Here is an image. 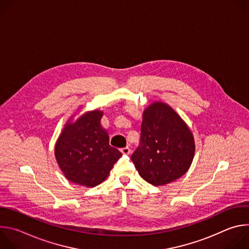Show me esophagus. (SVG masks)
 Instances as JSON below:
<instances>
[{"label":"esophagus","mask_w":249,"mask_h":249,"mask_svg":"<svg viewBox=\"0 0 249 249\" xmlns=\"http://www.w3.org/2000/svg\"><path fill=\"white\" fill-rule=\"evenodd\" d=\"M120 151H121V153H122L123 155H129V154L131 153V151H130L129 147H125V148H122Z\"/></svg>","instance_id":"34e87169"}]
</instances>
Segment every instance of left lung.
Returning <instances> with one entry per match:
<instances>
[{"instance_id": "8db88e82", "label": "left lung", "mask_w": 249, "mask_h": 249, "mask_svg": "<svg viewBox=\"0 0 249 249\" xmlns=\"http://www.w3.org/2000/svg\"><path fill=\"white\" fill-rule=\"evenodd\" d=\"M195 154L194 136L170 106L154 101L143 112L141 145L131 160L142 178L161 186L186 173Z\"/></svg>"}]
</instances>
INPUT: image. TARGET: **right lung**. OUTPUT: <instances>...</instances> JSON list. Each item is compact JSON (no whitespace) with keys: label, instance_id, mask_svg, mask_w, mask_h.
I'll use <instances>...</instances> for the list:
<instances>
[{"label":"right lung","instance_id":"obj_1","mask_svg":"<svg viewBox=\"0 0 249 249\" xmlns=\"http://www.w3.org/2000/svg\"><path fill=\"white\" fill-rule=\"evenodd\" d=\"M103 111H87L71 117L55 144V159L66 178L76 184L94 187L103 182L122 154L109 145L101 123Z\"/></svg>","mask_w":249,"mask_h":249}]
</instances>
